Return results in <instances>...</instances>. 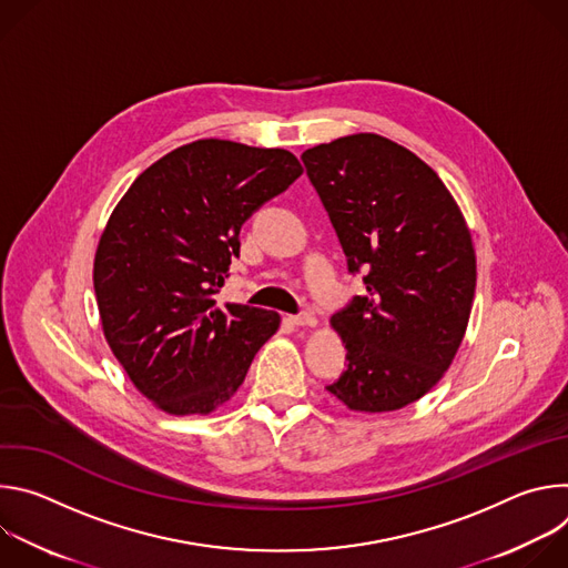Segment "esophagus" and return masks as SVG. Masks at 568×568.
Segmentation results:
<instances>
[{"instance_id": "1", "label": "esophagus", "mask_w": 568, "mask_h": 568, "mask_svg": "<svg viewBox=\"0 0 568 568\" xmlns=\"http://www.w3.org/2000/svg\"><path fill=\"white\" fill-rule=\"evenodd\" d=\"M290 321L294 323V326H301V328H314L316 326V318L312 314H296V316H290Z\"/></svg>"}]
</instances>
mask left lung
<instances>
[{
	"mask_svg": "<svg viewBox=\"0 0 568 568\" xmlns=\"http://www.w3.org/2000/svg\"><path fill=\"white\" fill-rule=\"evenodd\" d=\"M307 178L366 294L331 318L348 368L328 386L348 412L388 414L452 366L476 287L469 226L443 180L404 145L359 132L307 148Z\"/></svg>",
	"mask_w": 568,
	"mask_h": 568,
	"instance_id": "8db88e82",
	"label": "left lung"
}]
</instances>
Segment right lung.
Segmentation results:
<instances>
[{"mask_svg":"<svg viewBox=\"0 0 568 568\" xmlns=\"http://www.w3.org/2000/svg\"><path fill=\"white\" fill-rule=\"evenodd\" d=\"M301 173L290 150L197 139L156 159L114 206L94 256L101 328L156 409L217 412L276 335L278 312L217 294L242 222Z\"/></svg>","mask_w":568,"mask_h":568,"instance_id":"add662e5","label":"right lung"}]
</instances>
